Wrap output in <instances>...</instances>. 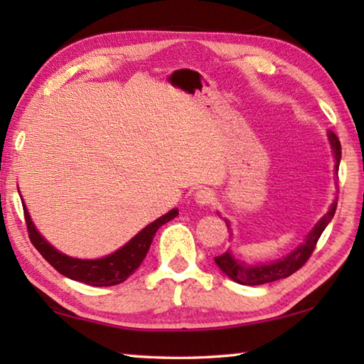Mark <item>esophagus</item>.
<instances>
[{
	"label": "esophagus",
	"mask_w": 364,
	"mask_h": 364,
	"mask_svg": "<svg viewBox=\"0 0 364 364\" xmlns=\"http://www.w3.org/2000/svg\"><path fill=\"white\" fill-rule=\"evenodd\" d=\"M213 200H215V193L212 189L200 188L196 193V202L199 205H210V204H213Z\"/></svg>",
	"instance_id": "34e87169"
}]
</instances>
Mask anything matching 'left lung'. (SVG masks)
<instances>
[{
    "label": "left lung",
    "mask_w": 364,
    "mask_h": 364,
    "mask_svg": "<svg viewBox=\"0 0 364 364\" xmlns=\"http://www.w3.org/2000/svg\"><path fill=\"white\" fill-rule=\"evenodd\" d=\"M329 139L332 144V149H334V157H336V171L338 170V164H341L342 151H341V143H338L337 136L332 132H329ZM337 204L334 202L331 207V210L324 215V217L318 221V225L313 228V230L308 232L305 242L299 245L297 249L291 252L287 257L269 264H257V267H249V264H244L241 262L234 260L230 252H225L223 255L215 257V263L218 264L225 274L230 276V278L237 282V284L244 286H260L267 284V282H273L282 278H289V276L294 274L295 271H299L304 264L308 262V258L311 257L313 250H315L318 239L321 237L324 228L328 226L329 221L332 220L336 213Z\"/></svg>",
    "instance_id": "1"
}]
</instances>
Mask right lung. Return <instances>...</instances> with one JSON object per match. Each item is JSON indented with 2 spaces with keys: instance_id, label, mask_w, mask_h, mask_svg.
<instances>
[{
  "instance_id": "obj_1",
  "label": "right lung",
  "mask_w": 364,
  "mask_h": 364,
  "mask_svg": "<svg viewBox=\"0 0 364 364\" xmlns=\"http://www.w3.org/2000/svg\"><path fill=\"white\" fill-rule=\"evenodd\" d=\"M176 215L178 210L173 208V210H170L167 215L152 221V223L147 225L143 231H139L130 242L114 252L112 255L100 258V260H78V258H72L60 254V252L54 249L53 245H49L45 239L40 236V232L35 230L32 220L28 217L27 208L23 205V217H26L30 242H32L33 247L40 252L41 257L45 258L54 269L59 271L60 274H64L73 281L85 282V284L95 287L120 284V282L125 281L128 276H132L146 258V254L149 252L151 242L154 236H156L159 228L167 223V221L173 220Z\"/></svg>"
}]
</instances>
